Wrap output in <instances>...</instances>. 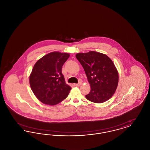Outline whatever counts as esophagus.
Instances as JSON below:
<instances>
[{
    "label": "esophagus",
    "instance_id": "obj_1",
    "mask_svg": "<svg viewBox=\"0 0 150 150\" xmlns=\"http://www.w3.org/2000/svg\"><path fill=\"white\" fill-rule=\"evenodd\" d=\"M81 82H79L78 84H75L74 86H81Z\"/></svg>",
    "mask_w": 150,
    "mask_h": 150
}]
</instances>
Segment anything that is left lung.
Here are the masks:
<instances>
[{"label":"left lung","mask_w":150,"mask_h":150,"mask_svg":"<svg viewBox=\"0 0 150 150\" xmlns=\"http://www.w3.org/2000/svg\"><path fill=\"white\" fill-rule=\"evenodd\" d=\"M76 57L91 86L86 98L97 103L109 100L115 92L119 81L118 72L112 60L106 54L94 51L78 53Z\"/></svg>","instance_id":"obj_1"}]
</instances>
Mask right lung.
Listing matches in <instances>:
<instances>
[{"instance_id": "obj_1", "label": "right lung", "mask_w": 150, "mask_h": 150, "mask_svg": "<svg viewBox=\"0 0 150 150\" xmlns=\"http://www.w3.org/2000/svg\"><path fill=\"white\" fill-rule=\"evenodd\" d=\"M70 57L53 52L39 59L30 76V84L36 98L43 103L55 105L64 100L71 88L66 84L62 67Z\"/></svg>"}]
</instances>
